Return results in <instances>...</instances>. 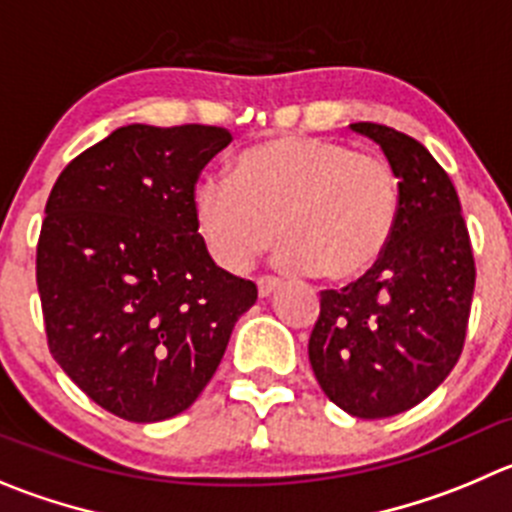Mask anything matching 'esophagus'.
<instances>
[{
	"label": "esophagus",
	"instance_id": "34e87169",
	"mask_svg": "<svg viewBox=\"0 0 512 512\" xmlns=\"http://www.w3.org/2000/svg\"><path fill=\"white\" fill-rule=\"evenodd\" d=\"M278 288H280L278 278H270V275H262V278H257V293H260V298H267V295H272Z\"/></svg>",
	"mask_w": 512,
	"mask_h": 512
}]
</instances>
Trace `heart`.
Returning a JSON list of instances; mask_svg holds the SVG:
<instances>
[{
    "mask_svg": "<svg viewBox=\"0 0 512 512\" xmlns=\"http://www.w3.org/2000/svg\"><path fill=\"white\" fill-rule=\"evenodd\" d=\"M399 202V179L386 159L288 133L242 151L229 179L202 181L194 219L224 270L245 272L280 232V265L346 283L381 260Z\"/></svg>",
    "mask_w": 512,
    "mask_h": 512,
    "instance_id": "b5f03b06",
    "label": "heart"
}]
</instances>
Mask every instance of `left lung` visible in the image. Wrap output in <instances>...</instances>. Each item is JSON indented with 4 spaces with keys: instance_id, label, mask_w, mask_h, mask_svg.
Masks as SVG:
<instances>
[{
    "instance_id": "obj_1",
    "label": "left lung",
    "mask_w": 512,
    "mask_h": 512,
    "mask_svg": "<svg viewBox=\"0 0 512 512\" xmlns=\"http://www.w3.org/2000/svg\"><path fill=\"white\" fill-rule=\"evenodd\" d=\"M399 179V219L381 260L341 290H321L308 341L328 399L384 419L427 399L455 369L475 290V257L455 184L427 148L381 123H351Z\"/></svg>"
}]
</instances>
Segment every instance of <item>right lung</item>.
<instances>
[{
    "label": "right lung",
    "mask_w": 512,
    "mask_h": 512,
    "mask_svg": "<svg viewBox=\"0 0 512 512\" xmlns=\"http://www.w3.org/2000/svg\"><path fill=\"white\" fill-rule=\"evenodd\" d=\"M219 126L133 123L75 156L50 191L37 290L60 369L128 422L189 409L257 285L214 265L194 219Z\"/></svg>",
    "instance_id": "1"
}]
</instances>
